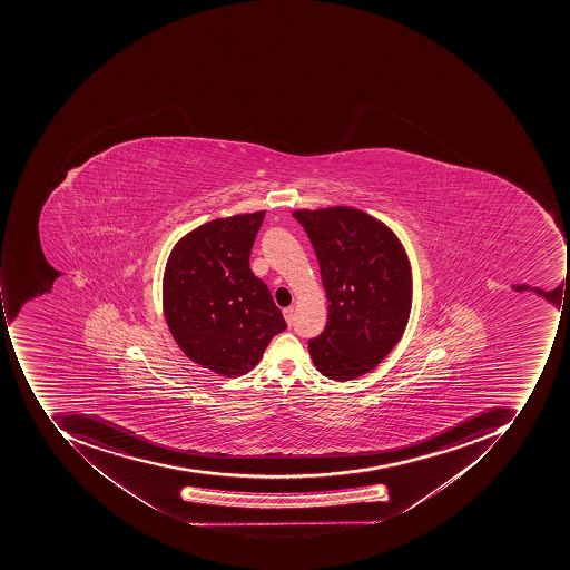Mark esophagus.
Listing matches in <instances>:
<instances>
[{
    "label": "esophagus",
    "instance_id": "1",
    "mask_svg": "<svg viewBox=\"0 0 570 570\" xmlns=\"http://www.w3.org/2000/svg\"><path fill=\"white\" fill-rule=\"evenodd\" d=\"M284 318H286L287 325L289 327H293L294 324V308H286L284 309Z\"/></svg>",
    "mask_w": 570,
    "mask_h": 570
}]
</instances>
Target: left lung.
<instances>
[{
  "label": "left lung",
  "instance_id": "1",
  "mask_svg": "<svg viewBox=\"0 0 570 570\" xmlns=\"http://www.w3.org/2000/svg\"><path fill=\"white\" fill-rule=\"evenodd\" d=\"M321 265L327 291L324 332L309 338L316 370L353 380L375 368L406 328L411 268L385 224L350 207L296 210Z\"/></svg>",
  "mask_w": 570,
  "mask_h": 570
}]
</instances>
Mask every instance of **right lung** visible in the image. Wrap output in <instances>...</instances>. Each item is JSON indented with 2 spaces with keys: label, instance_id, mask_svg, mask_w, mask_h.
I'll return each instance as SVG.
<instances>
[{
  "label": "right lung",
  "instance_id": "1",
  "mask_svg": "<svg viewBox=\"0 0 570 570\" xmlns=\"http://www.w3.org/2000/svg\"><path fill=\"white\" fill-rule=\"evenodd\" d=\"M265 213L210 220L176 243L163 281L169 331L191 361L224 376L257 365L287 327L249 254Z\"/></svg>",
  "mask_w": 570,
  "mask_h": 570
}]
</instances>
